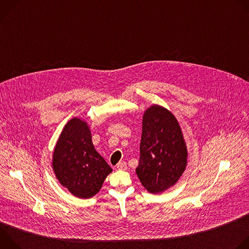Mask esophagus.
<instances>
[{
    "label": "esophagus",
    "mask_w": 249,
    "mask_h": 249,
    "mask_svg": "<svg viewBox=\"0 0 249 249\" xmlns=\"http://www.w3.org/2000/svg\"><path fill=\"white\" fill-rule=\"evenodd\" d=\"M119 170H126L127 169V163L126 161H119L116 166Z\"/></svg>",
    "instance_id": "34e87169"
}]
</instances>
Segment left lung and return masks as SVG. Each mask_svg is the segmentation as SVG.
<instances>
[{
	"instance_id": "8db88e82",
	"label": "left lung",
	"mask_w": 249,
	"mask_h": 249,
	"mask_svg": "<svg viewBox=\"0 0 249 249\" xmlns=\"http://www.w3.org/2000/svg\"><path fill=\"white\" fill-rule=\"evenodd\" d=\"M186 163L187 149L178 122L161 106H151L142 125L136 168L140 181L151 193L162 192L179 179Z\"/></svg>"
}]
</instances>
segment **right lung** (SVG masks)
Wrapping results in <instances>:
<instances>
[{"mask_svg":"<svg viewBox=\"0 0 249 249\" xmlns=\"http://www.w3.org/2000/svg\"><path fill=\"white\" fill-rule=\"evenodd\" d=\"M53 169L60 183L79 198H90L101 188L111 167L95 151L88 124L71 119L53 154Z\"/></svg>","mask_w":249,"mask_h":249,"instance_id":"obj_1","label":"right lung"}]
</instances>
